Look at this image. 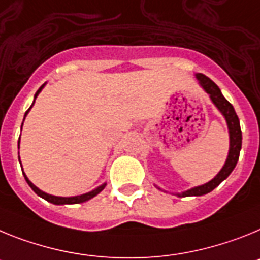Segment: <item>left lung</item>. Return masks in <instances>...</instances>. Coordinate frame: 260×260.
Here are the masks:
<instances>
[{
	"instance_id": "left-lung-1",
	"label": "left lung",
	"mask_w": 260,
	"mask_h": 260,
	"mask_svg": "<svg viewBox=\"0 0 260 260\" xmlns=\"http://www.w3.org/2000/svg\"><path fill=\"white\" fill-rule=\"evenodd\" d=\"M195 77L196 80H198L199 85H200V87L208 94L212 103L216 106V108L221 112V115L225 117V121H226L228 125V132H229V152H228V157L224 166L221 168V170L218 171L217 175H216L213 179H211L209 182H207V183L202 184V186L192 187V188L183 191V192L174 193V195L179 196V198H184V196H202L213 191V189L216 188L222 180L226 179L230 175V173L234 170L237 162H238L239 152H241V148H242V132H241L239 119L238 116H237L236 111H234V107L225 99V96L222 95V92H221L220 87H218L211 78H208V77L204 76V74L202 73H196ZM157 187L158 189L164 191L161 187ZM164 192H168V191H164Z\"/></svg>"
}]
</instances>
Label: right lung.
<instances>
[{
	"mask_svg": "<svg viewBox=\"0 0 260 260\" xmlns=\"http://www.w3.org/2000/svg\"><path fill=\"white\" fill-rule=\"evenodd\" d=\"M44 86H46V83H44V85H42V86L39 87V90H38V91L35 92V95H34L32 105H31L30 108H28V110H27V111H26V114H24V117H26L27 114L30 112V110H31V108H32L34 103H35V99L38 98V95H39L40 91H42L43 87H44ZM24 117H23V121H24ZM22 125H23V123H22ZM19 140H21V137H19ZM18 149H19V141H18ZM18 158H19V153H18ZM21 166H22V164H21ZM22 173H23V177H24V179H26L27 184H28V186H30L31 188H32V191L36 193V195L40 196V198H43V199H44V200H47V202L52 203V204H56V205L80 204V203H85V202H87V200H90V199L94 198V196L98 195V193L101 192V191H102V189L106 187V183H103V184H101V186L96 187V188H94V189H91V191H89V192L82 193V195L68 196V198H65V196H55V195H49V193L44 192V191H42V189H40V188H38V187H36L35 184H34L32 182H31V180L28 179V178H27V175H26V174H24V171H22Z\"/></svg>",
	"mask_w": 260,
	"mask_h": 260,
	"instance_id": "add662e5",
	"label": "right lung"
}]
</instances>
